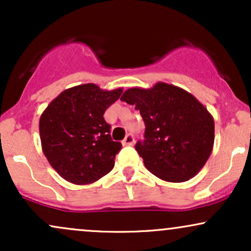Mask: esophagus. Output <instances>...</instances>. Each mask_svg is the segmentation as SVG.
Returning <instances> with one entry per match:
<instances>
[{
	"instance_id": "esophagus-1",
	"label": "esophagus",
	"mask_w": 251,
	"mask_h": 251,
	"mask_svg": "<svg viewBox=\"0 0 251 251\" xmlns=\"http://www.w3.org/2000/svg\"><path fill=\"white\" fill-rule=\"evenodd\" d=\"M134 144V135L133 134H127L125 137V139L123 140V145L125 146H131Z\"/></svg>"
}]
</instances>
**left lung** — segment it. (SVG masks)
<instances>
[{"label": "left lung", "mask_w": 251, "mask_h": 251, "mask_svg": "<svg viewBox=\"0 0 251 251\" xmlns=\"http://www.w3.org/2000/svg\"><path fill=\"white\" fill-rule=\"evenodd\" d=\"M134 105L145 123L135 144L146 169L160 179L181 183L205 165L215 140L214 118L185 89L165 82L129 88L120 98Z\"/></svg>", "instance_id": "obj_1"}]
</instances>
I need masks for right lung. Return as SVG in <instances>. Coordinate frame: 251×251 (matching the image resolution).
Segmentation results:
<instances>
[{
  "label": "right lung",
  "instance_id": "right-lung-1",
  "mask_svg": "<svg viewBox=\"0 0 251 251\" xmlns=\"http://www.w3.org/2000/svg\"><path fill=\"white\" fill-rule=\"evenodd\" d=\"M123 93L85 83L60 93L40 118L42 151L63 179L86 185L107 175L122 143L111 138L103 113Z\"/></svg>",
  "mask_w": 251,
  "mask_h": 251
}]
</instances>
